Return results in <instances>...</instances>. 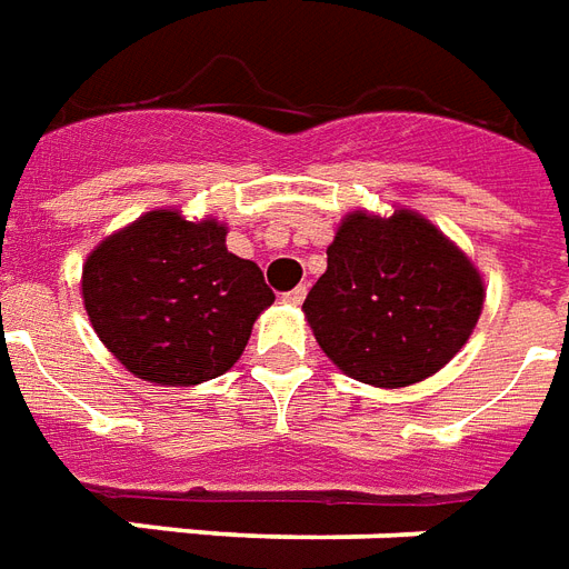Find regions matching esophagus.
Returning <instances> with one entry per match:
<instances>
[{
  "label": "esophagus",
  "mask_w": 569,
  "mask_h": 569,
  "mask_svg": "<svg viewBox=\"0 0 569 569\" xmlns=\"http://www.w3.org/2000/svg\"><path fill=\"white\" fill-rule=\"evenodd\" d=\"M303 298H307V286H298V289H292V292L283 295V301H289V303H301Z\"/></svg>",
  "instance_id": "esophagus-1"
}]
</instances>
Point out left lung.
<instances>
[{"instance_id":"1","label":"left lung","mask_w":569,"mask_h":569,"mask_svg":"<svg viewBox=\"0 0 569 569\" xmlns=\"http://www.w3.org/2000/svg\"><path fill=\"white\" fill-rule=\"evenodd\" d=\"M483 298L475 262L423 214L349 211L303 316L346 376L372 388H409L466 346Z\"/></svg>"}]
</instances>
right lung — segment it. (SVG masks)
Wrapping results in <instances>:
<instances>
[{"label":"right lung","mask_w":569,"mask_h":569,"mask_svg":"<svg viewBox=\"0 0 569 569\" xmlns=\"http://www.w3.org/2000/svg\"><path fill=\"white\" fill-rule=\"evenodd\" d=\"M94 333L137 379L190 388L241 358L274 292L256 262L227 250V223L154 208L82 262Z\"/></svg>","instance_id":"add662e5"}]
</instances>
